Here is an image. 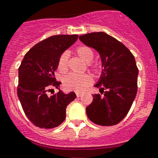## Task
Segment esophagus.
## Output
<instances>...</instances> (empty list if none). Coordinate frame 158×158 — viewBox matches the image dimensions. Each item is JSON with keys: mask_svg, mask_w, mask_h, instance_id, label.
Wrapping results in <instances>:
<instances>
[{"mask_svg": "<svg viewBox=\"0 0 158 158\" xmlns=\"http://www.w3.org/2000/svg\"><path fill=\"white\" fill-rule=\"evenodd\" d=\"M82 93H79V92H77L76 93V96H77V98H80V97L82 96Z\"/></svg>", "mask_w": 158, "mask_h": 158, "instance_id": "obj_1", "label": "esophagus"}]
</instances>
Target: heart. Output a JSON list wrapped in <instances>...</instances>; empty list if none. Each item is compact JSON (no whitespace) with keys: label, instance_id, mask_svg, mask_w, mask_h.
<instances>
[{"label":"heart","instance_id":"b5f03b06","mask_svg":"<svg viewBox=\"0 0 158 158\" xmlns=\"http://www.w3.org/2000/svg\"><path fill=\"white\" fill-rule=\"evenodd\" d=\"M76 53L84 61L90 63L94 60V53L91 48L87 46H81L76 49ZM68 59L69 56L66 52L62 53L60 56L57 61V69L60 73L64 74L68 69ZM91 70L94 73H98L100 71V67L98 64H91ZM92 84L91 77L87 74H69L64 77L63 80V85L67 90L81 92L86 89Z\"/></svg>","mask_w":158,"mask_h":158}]
</instances>
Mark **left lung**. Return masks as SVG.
<instances>
[{"mask_svg":"<svg viewBox=\"0 0 158 158\" xmlns=\"http://www.w3.org/2000/svg\"><path fill=\"white\" fill-rule=\"evenodd\" d=\"M79 40L99 53L102 68L94 85L101 94L93 95L87 115L98 125H117L128 114L137 94L139 69L135 56L123 43L103 32L79 36Z\"/></svg>","mask_w":158,"mask_h":158,"instance_id":"obj_1","label":"left lung"}]
</instances>
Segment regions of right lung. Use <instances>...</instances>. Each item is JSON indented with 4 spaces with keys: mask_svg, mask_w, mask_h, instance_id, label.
<instances>
[{
    "mask_svg": "<svg viewBox=\"0 0 158 158\" xmlns=\"http://www.w3.org/2000/svg\"><path fill=\"white\" fill-rule=\"evenodd\" d=\"M79 36L55 35L33 46L26 53L19 68L17 94L26 116L33 125L52 129L65 119L66 107L76 95L60 89L54 72L60 56L73 45ZM52 86L59 89L54 94ZM53 91L50 95V91Z\"/></svg>",
    "mask_w": 158,
    "mask_h": 158,
    "instance_id": "obj_1",
    "label": "right lung"
}]
</instances>
